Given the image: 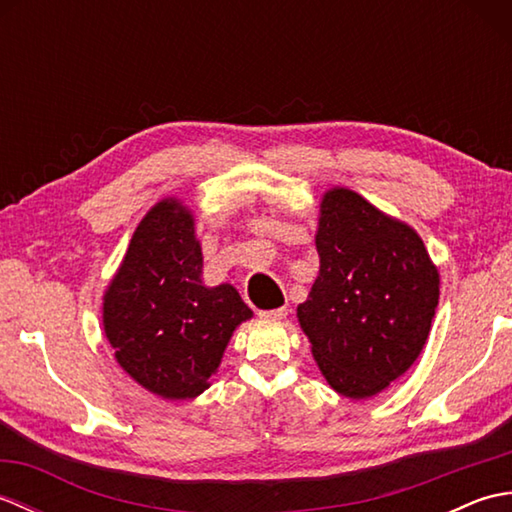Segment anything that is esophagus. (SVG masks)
Segmentation results:
<instances>
[{"instance_id":"esophagus-1","label":"esophagus","mask_w":512,"mask_h":512,"mask_svg":"<svg viewBox=\"0 0 512 512\" xmlns=\"http://www.w3.org/2000/svg\"><path fill=\"white\" fill-rule=\"evenodd\" d=\"M286 314H288L286 308H277V310H264V312H259V317L268 319V321H281V319H286Z\"/></svg>"}]
</instances>
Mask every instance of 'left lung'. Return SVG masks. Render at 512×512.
Masks as SVG:
<instances>
[{
	"label": "left lung",
	"mask_w": 512,
	"mask_h": 512,
	"mask_svg": "<svg viewBox=\"0 0 512 512\" xmlns=\"http://www.w3.org/2000/svg\"><path fill=\"white\" fill-rule=\"evenodd\" d=\"M317 253L319 277L297 308L301 330L334 391L376 396L427 343L438 268L411 226L343 187L321 200Z\"/></svg>",
	"instance_id": "obj_1"
}]
</instances>
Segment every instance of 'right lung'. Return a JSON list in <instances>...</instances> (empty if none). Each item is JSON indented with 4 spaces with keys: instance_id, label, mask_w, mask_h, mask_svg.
I'll list each match as a JSON object with an SVG mask.
<instances>
[{
    "instance_id": "add662e5",
    "label": "right lung",
    "mask_w": 512,
    "mask_h": 512,
    "mask_svg": "<svg viewBox=\"0 0 512 512\" xmlns=\"http://www.w3.org/2000/svg\"><path fill=\"white\" fill-rule=\"evenodd\" d=\"M250 317L231 284H202L193 215L176 198L140 220L103 297V330L118 365L169 400L209 389L235 328Z\"/></svg>"
}]
</instances>
